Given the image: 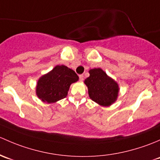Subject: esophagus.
<instances>
[{
  "label": "esophagus",
  "instance_id": "34e87169",
  "mask_svg": "<svg viewBox=\"0 0 160 160\" xmlns=\"http://www.w3.org/2000/svg\"><path fill=\"white\" fill-rule=\"evenodd\" d=\"M79 80L81 82H82V81L84 80V75H79Z\"/></svg>",
  "mask_w": 160,
  "mask_h": 160
}]
</instances>
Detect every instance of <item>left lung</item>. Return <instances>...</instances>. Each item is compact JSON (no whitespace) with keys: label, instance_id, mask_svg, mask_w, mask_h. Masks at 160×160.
I'll return each instance as SVG.
<instances>
[{"label":"left lung","instance_id":"1","mask_svg":"<svg viewBox=\"0 0 160 160\" xmlns=\"http://www.w3.org/2000/svg\"><path fill=\"white\" fill-rule=\"evenodd\" d=\"M90 76L85 80L88 95L92 101L102 106H108L116 100L118 93V84L101 68L89 71Z\"/></svg>","mask_w":160,"mask_h":160}]
</instances>
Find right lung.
Segmentation results:
<instances>
[{"label": "right lung", "mask_w": 160, "mask_h": 160, "mask_svg": "<svg viewBox=\"0 0 160 160\" xmlns=\"http://www.w3.org/2000/svg\"><path fill=\"white\" fill-rule=\"evenodd\" d=\"M78 76L65 65H57L38 80L36 93L43 102L53 103L65 98L71 84L77 82Z\"/></svg>", "instance_id": "add662e5"}]
</instances>
